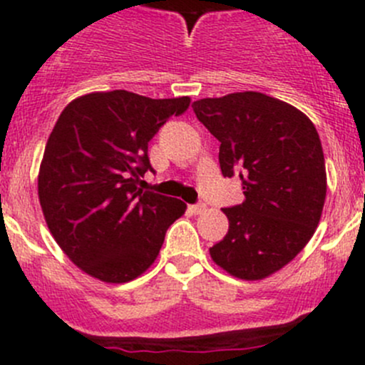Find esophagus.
<instances>
[{"label": "esophagus", "instance_id": "34e87169", "mask_svg": "<svg viewBox=\"0 0 365 365\" xmlns=\"http://www.w3.org/2000/svg\"><path fill=\"white\" fill-rule=\"evenodd\" d=\"M190 213H194V215H200V213H203L206 210V205L205 203H197V205H190L189 206Z\"/></svg>", "mask_w": 365, "mask_h": 365}]
</instances>
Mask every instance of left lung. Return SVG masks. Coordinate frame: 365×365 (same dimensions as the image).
Instances as JSON below:
<instances>
[{
    "label": "left lung",
    "instance_id": "1",
    "mask_svg": "<svg viewBox=\"0 0 365 365\" xmlns=\"http://www.w3.org/2000/svg\"><path fill=\"white\" fill-rule=\"evenodd\" d=\"M219 139L224 176H240L245 200L222 208L226 237L210 256L227 274L259 281L281 270L307 245L322 219L327 171L312 121L288 102L242 91L192 104Z\"/></svg>",
    "mask_w": 365,
    "mask_h": 365
}]
</instances>
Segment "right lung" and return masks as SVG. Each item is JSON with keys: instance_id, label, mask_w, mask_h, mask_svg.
Returning <instances> with one entry per match:
<instances>
[{"instance_id": "obj_1", "label": "right lung", "mask_w": 365, "mask_h": 365, "mask_svg": "<svg viewBox=\"0 0 365 365\" xmlns=\"http://www.w3.org/2000/svg\"><path fill=\"white\" fill-rule=\"evenodd\" d=\"M189 104V97L95 91L58 118L40 164L38 200L56 244L91 277L109 284L139 277L185 213L182 200L143 192L138 182L153 171L150 139Z\"/></svg>"}]
</instances>
